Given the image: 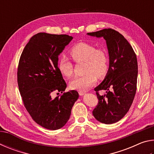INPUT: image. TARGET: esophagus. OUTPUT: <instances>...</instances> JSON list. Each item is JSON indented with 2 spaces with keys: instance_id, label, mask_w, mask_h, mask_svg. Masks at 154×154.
Segmentation results:
<instances>
[{
  "instance_id": "1",
  "label": "esophagus",
  "mask_w": 154,
  "mask_h": 154,
  "mask_svg": "<svg viewBox=\"0 0 154 154\" xmlns=\"http://www.w3.org/2000/svg\"><path fill=\"white\" fill-rule=\"evenodd\" d=\"M79 96H83V95L85 94V92H82V91H79Z\"/></svg>"
}]
</instances>
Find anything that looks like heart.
I'll return each mask as SVG.
<instances>
[{
  "label": "heart",
  "mask_w": 154,
  "mask_h": 154,
  "mask_svg": "<svg viewBox=\"0 0 154 154\" xmlns=\"http://www.w3.org/2000/svg\"><path fill=\"white\" fill-rule=\"evenodd\" d=\"M70 54L76 62H85L84 72L81 76L75 77L70 83L73 90L84 92L95 84L99 78L105 77L109 70V58L106 52L102 49H96L90 43L81 42L70 49ZM58 68L62 75L67 77L72 76L73 65L69 58L65 56L59 57Z\"/></svg>",
  "instance_id": "heart-1"
}]
</instances>
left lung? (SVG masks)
<instances>
[{
  "mask_svg": "<svg viewBox=\"0 0 154 154\" xmlns=\"http://www.w3.org/2000/svg\"><path fill=\"white\" fill-rule=\"evenodd\" d=\"M103 37L107 47L109 66L105 79L94 88L98 103L92 111L96 120L111 124L120 120L128 111L137 90V56L124 36L111 28L87 33ZM106 90L102 96L97 92Z\"/></svg>",
  "mask_w": 154,
  "mask_h": 154,
  "instance_id": "8db88e82",
  "label": "left lung"
}]
</instances>
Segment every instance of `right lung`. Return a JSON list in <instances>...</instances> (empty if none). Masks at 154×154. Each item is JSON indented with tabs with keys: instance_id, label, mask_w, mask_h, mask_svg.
Here are the masks:
<instances>
[{
	"instance_id": "obj_1",
	"label": "right lung",
	"mask_w": 154,
	"mask_h": 154,
	"mask_svg": "<svg viewBox=\"0 0 154 154\" xmlns=\"http://www.w3.org/2000/svg\"><path fill=\"white\" fill-rule=\"evenodd\" d=\"M72 38L39 32L30 38L20 56L17 83L23 103L33 120L49 130L60 129L66 124L79 98L75 90L52 96L54 91L62 93L66 88L58 60Z\"/></svg>"
}]
</instances>
